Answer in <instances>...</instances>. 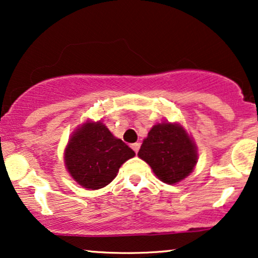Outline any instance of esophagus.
Masks as SVG:
<instances>
[{
	"instance_id": "1",
	"label": "esophagus",
	"mask_w": 258,
	"mask_h": 258,
	"mask_svg": "<svg viewBox=\"0 0 258 258\" xmlns=\"http://www.w3.org/2000/svg\"><path fill=\"white\" fill-rule=\"evenodd\" d=\"M131 148L133 150H135L136 153H137L139 150V148H141V143H138V142H137V143H133V144H131Z\"/></svg>"
}]
</instances>
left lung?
Here are the masks:
<instances>
[{
    "label": "left lung",
    "instance_id": "left-lung-1",
    "mask_svg": "<svg viewBox=\"0 0 258 258\" xmlns=\"http://www.w3.org/2000/svg\"><path fill=\"white\" fill-rule=\"evenodd\" d=\"M138 156L152 167L160 180L174 184L194 170L198 153L190 136L178 123L162 122L152 127Z\"/></svg>",
    "mask_w": 258,
    "mask_h": 258
}]
</instances>
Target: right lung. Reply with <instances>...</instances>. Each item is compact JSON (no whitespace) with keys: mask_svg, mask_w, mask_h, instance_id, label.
Segmentation results:
<instances>
[{"mask_svg":"<svg viewBox=\"0 0 258 258\" xmlns=\"http://www.w3.org/2000/svg\"><path fill=\"white\" fill-rule=\"evenodd\" d=\"M136 154L100 121H87L73 133L65 148L67 170L80 185L100 189L116 177L123 162Z\"/></svg>","mask_w":258,"mask_h":258,"instance_id":"add662e5","label":"right lung"}]
</instances>
